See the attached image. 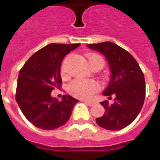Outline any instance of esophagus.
Masks as SVG:
<instances>
[{
    "label": "esophagus",
    "instance_id": "obj_1",
    "mask_svg": "<svg viewBox=\"0 0 160 160\" xmlns=\"http://www.w3.org/2000/svg\"><path fill=\"white\" fill-rule=\"evenodd\" d=\"M84 102H85L86 105H89V106H94V105H95V103L93 102V101H88V100H85Z\"/></svg>",
    "mask_w": 160,
    "mask_h": 160
}]
</instances>
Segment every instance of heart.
I'll list each match as a JSON object with an SVG mask.
<instances>
[{"label": "heart", "instance_id": "1", "mask_svg": "<svg viewBox=\"0 0 160 160\" xmlns=\"http://www.w3.org/2000/svg\"><path fill=\"white\" fill-rule=\"evenodd\" d=\"M89 59V62L92 64L95 60H100L101 65H104V60L100 57V55H90L88 56ZM66 61L65 60L62 64L61 66V71L63 73L65 71V66H66ZM99 85L95 82V80H85V79H76V80H73L72 82L70 83V86H69V90L70 93L74 95L76 97L83 98V99H88L92 96L95 92H97L99 90Z\"/></svg>", "mask_w": 160, "mask_h": 160}]
</instances>
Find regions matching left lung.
Masks as SVG:
<instances>
[{
  "label": "left lung",
  "mask_w": 160,
  "mask_h": 160,
  "mask_svg": "<svg viewBox=\"0 0 160 160\" xmlns=\"http://www.w3.org/2000/svg\"><path fill=\"white\" fill-rule=\"evenodd\" d=\"M91 50L105 55L109 65L110 80L103 95L114 97V102H100L105 109L103 116L95 119L98 125L109 130H119L136 119L145 98V80L139 64L133 56L109 41L90 44Z\"/></svg>",
  "instance_id": "8db88e82"
}]
</instances>
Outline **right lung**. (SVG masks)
<instances>
[{"instance_id": "obj_1", "label": "right lung", "mask_w": 160, "mask_h": 160, "mask_svg": "<svg viewBox=\"0 0 160 160\" xmlns=\"http://www.w3.org/2000/svg\"><path fill=\"white\" fill-rule=\"evenodd\" d=\"M80 44L52 43L34 54L20 70L16 100L31 124L40 129L51 130L69 120L79 100L68 95L61 101L51 96V91L62 83L60 66L65 55Z\"/></svg>"}]
</instances>
